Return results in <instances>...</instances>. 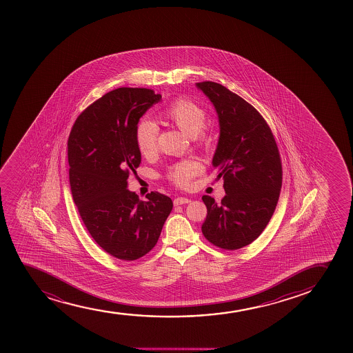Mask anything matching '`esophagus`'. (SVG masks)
I'll list each match as a JSON object with an SVG mask.
<instances>
[{"label":"esophagus","instance_id":"esophagus-1","mask_svg":"<svg viewBox=\"0 0 353 353\" xmlns=\"http://www.w3.org/2000/svg\"><path fill=\"white\" fill-rule=\"evenodd\" d=\"M190 202V199H186V197H177V199H174V205H183V204H189Z\"/></svg>","mask_w":353,"mask_h":353}]
</instances>
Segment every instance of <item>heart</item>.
Returning a JSON list of instances; mask_svg holds the SVG:
<instances>
[{"mask_svg":"<svg viewBox=\"0 0 353 353\" xmlns=\"http://www.w3.org/2000/svg\"><path fill=\"white\" fill-rule=\"evenodd\" d=\"M164 117L174 125L201 143L209 142V135L203 125L205 123L206 111L199 104L188 99H174L164 110ZM159 125L152 119H143L137 123L135 130L136 143L141 154H154L157 148ZM202 170L197 161H183L176 164L170 171V179L179 186L189 185L191 179Z\"/></svg>","mask_w":353,"mask_h":353,"instance_id":"heart-1","label":"heart"}]
</instances>
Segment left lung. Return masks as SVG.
Returning a JSON list of instances; mask_svg holds the SVG:
<instances>
[{"mask_svg":"<svg viewBox=\"0 0 353 353\" xmlns=\"http://www.w3.org/2000/svg\"><path fill=\"white\" fill-rule=\"evenodd\" d=\"M196 87L217 112L212 165L226 194L221 204L203 196L208 216L202 232L218 248L241 249L258 238L274 214L281 188L279 151L265 119L245 99L210 81Z\"/></svg>","mask_w":353,"mask_h":353,"instance_id":"1","label":"left lung"}]
</instances>
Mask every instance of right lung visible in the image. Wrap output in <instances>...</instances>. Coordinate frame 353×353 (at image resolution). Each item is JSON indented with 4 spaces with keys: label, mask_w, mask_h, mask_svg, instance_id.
Segmentation results:
<instances>
[{
    "label": "right lung",
    "mask_w": 353,
    "mask_h": 353,
    "mask_svg": "<svg viewBox=\"0 0 353 353\" xmlns=\"http://www.w3.org/2000/svg\"><path fill=\"white\" fill-rule=\"evenodd\" d=\"M145 88H119L77 117L68 139L69 181L74 202L89 234L108 254L135 261L159 241L172 201L152 191L147 201L128 190V177L141 163L135 130L159 103Z\"/></svg>",
    "instance_id": "right-lung-1"
}]
</instances>
